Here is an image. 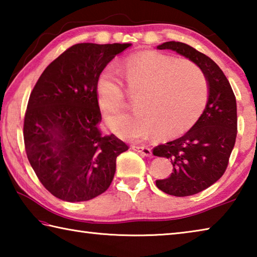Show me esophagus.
Segmentation results:
<instances>
[{
	"mask_svg": "<svg viewBox=\"0 0 257 257\" xmlns=\"http://www.w3.org/2000/svg\"><path fill=\"white\" fill-rule=\"evenodd\" d=\"M132 150H134L135 152H138L139 154H142L143 156H150L152 155V150L150 147H146V146H137V145H133L132 146Z\"/></svg>",
	"mask_w": 257,
	"mask_h": 257,
	"instance_id": "esophagus-1",
	"label": "esophagus"
}]
</instances>
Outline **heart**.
Segmentation results:
<instances>
[{
  "label": "heart",
  "instance_id": "b5f03b06",
  "mask_svg": "<svg viewBox=\"0 0 257 257\" xmlns=\"http://www.w3.org/2000/svg\"><path fill=\"white\" fill-rule=\"evenodd\" d=\"M124 85L112 67L98 73L95 84L97 102L106 113L125 104V88L135 96L136 111L107 118L112 132L125 141L155 135L172 138L188 132L201 118L208 98L205 76L188 60L143 51L120 64Z\"/></svg>",
  "mask_w": 257,
  "mask_h": 257
}]
</instances>
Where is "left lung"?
I'll list each match as a JSON object with an SVG mask.
<instances>
[{"mask_svg":"<svg viewBox=\"0 0 257 257\" xmlns=\"http://www.w3.org/2000/svg\"><path fill=\"white\" fill-rule=\"evenodd\" d=\"M159 50L184 55L203 71L208 85L205 110L184 136L154 147L153 154L171 160L173 172L156 180L165 194L184 197L208 188L227 170L237 137V103L227 77L219 66L194 47L180 42H165Z\"/></svg>","mask_w":257,"mask_h":257,"instance_id":"8db88e82","label":"left lung"}]
</instances>
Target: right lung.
<instances>
[{
    "instance_id": "add662e5",
    "label": "right lung",
    "mask_w": 257,
    "mask_h": 257,
    "mask_svg": "<svg viewBox=\"0 0 257 257\" xmlns=\"http://www.w3.org/2000/svg\"><path fill=\"white\" fill-rule=\"evenodd\" d=\"M132 44L80 43L51 62L29 96L25 149L42 185L62 201L84 202L104 193L118 155L128 150L98 128V73Z\"/></svg>"
}]
</instances>
